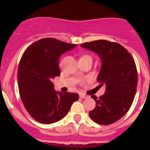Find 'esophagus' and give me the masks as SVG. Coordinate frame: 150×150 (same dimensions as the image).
Segmentation results:
<instances>
[{
  "label": "esophagus",
  "mask_w": 150,
  "mask_h": 150,
  "mask_svg": "<svg viewBox=\"0 0 150 150\" xmlns=\"http://www.w3.org/2000/svg\"><path fill=\"white\" fill-rule=\"evenodd\" d=\"M79 97H80V98L83 99L88 98H89V96H88V95H84V94H80V95H79Z\"/></svg>",
  "instance_id": "1"
}]
</instances>
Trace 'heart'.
<instances>
[{"instance_id":"1","label":"heart","mask_w":150,"mask_h":150,"mask_svg":"<svg viewBox=\"0 0 150 150\" xmlns=\"http://www.w3.org/2000/svg\"><path fill=\"white\" fill-rule=\"evenodd\" d=\"M83 57H88V58H91V56H90V55H83ZM83 83H84V81H83Z\"/></svg>"}]
</instances>
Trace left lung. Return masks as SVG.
<instances>
[{
  "label": "left lung",
  "mask_w": 150,
  "mask_h": 150,
  "mask_svg": "<svg viewBox=\"0 0 150 150\" xmlns=\"http://www.w3.org/2000/svg\"><path fill=\"white\" fill-rule=\"evenodd\" d=\"M82 47L96 52L102 61L98 76L99 86H106L105 93L98 97L90 118L100 125H110L120 120L133 103L137 86V71L134 60L120 43L105 40L81 44Z\"/></svg>",
  "instance_id": "8db88e82"
}]
</instances>
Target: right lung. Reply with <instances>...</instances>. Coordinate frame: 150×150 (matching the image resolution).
<instances>
[{"label": "right lung", "mask_w": 150, "mask_h": 150, "mask_svg": "<svg viewBox=\"0 0 150 150\" xmlns=\"http://www.w3.org/2000/svg\"><path fill=\"white\" fill-rule=\"evenodd\" d=\"M76 46L48 38L36 41L24 52L17 74L18 91L24 107L36 121L52 124L62 120L79 99L77 93L55 91L52 82L60 76L61 55Z\"/></svg>", "instance_id": "add662e5"}]
</instances>
